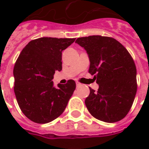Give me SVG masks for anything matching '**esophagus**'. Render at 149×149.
Returning <instances> with one entry per match:
<instances>
[{"label": "esophagus", "instance_id": "obj_1", "mask_svg": "<svg viewBox=\"0 0 149 149\" xmlns=\"http://www.w3.org/2000/svg\"><path fill=\"white\" fill-rule=\"evenodd\" d=\"M80 86H81V84H79V83H77V87H79Z\"/></svg>", "mask_w": 149, "mask_h": 149}]
</instances>
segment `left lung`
I'll use <instances>...</instances> for the list:
<instances>
[{
  "mask_svg": "<svg viewBox=\"0 0 149 149\" xmlns=\"http://www.w3.org/2000/svg\"><path fill=\"white\" fill-rule=\"evenodd\" d=\"M76 42L90 58L89 72L94 75L99 89L90 87L85 104L91 114L107 123L119 121L129 112L137 92V70L125 46L111 37L91 36Z\"/></svg>",
  "mask_w": 149,
  "mask_h": 149,
  "instance_id": "left-lung-1",
  "label": "left lung"
}]
</instances>
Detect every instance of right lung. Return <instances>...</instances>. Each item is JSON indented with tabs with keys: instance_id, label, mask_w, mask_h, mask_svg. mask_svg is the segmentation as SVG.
I'll return each instance as SVG.
<instances>
[{
	"instance_id": "right-lung-1",
	"label": "right lung",
	"mask_w": 149,
	"mask_h": 149,
	"mask_svg": "<svg viewBox=\"0 0 149 149\" xmlns=\"http://www.w3.org/2000/svg\"><path fill=\"white\" fill-rule=\"evenodd\" d=\"M76 38L43 37L22 49L14 67L15 97L29 120L46 124L60 116L76 89L74 80L53 86L54 73L62 70V52Z\"/></svg>"
}]
</instances>
